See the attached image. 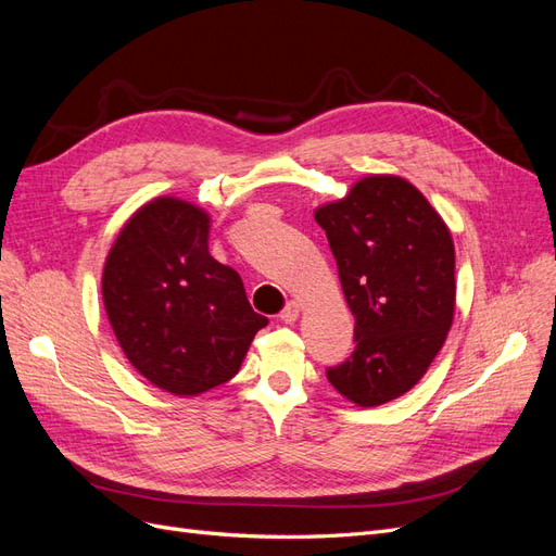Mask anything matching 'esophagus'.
Returning a JSON list of instances; mask_svg holds the SVG:
<instances>
[{"label":"esophagus","instance_id":"obj_1","mask_svg":"<svg viewBox=\"0 0 556 556\" xmlns=\"http://www.w3.org/2000/svg\"><path fill=\"white\" fill-rule=\"evenodd\" d=\"M299 311H301V306L296 304V301H290L288 306H285L282 311H280V319L282 323H288V325H292V323H296V317H299Z\"/></svg>","mask_w":556,"mask_h":556}]
</instances>
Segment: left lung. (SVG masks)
Returning <instances> with one entry per match:
<instances>
[{
  "mask_svg": "<svg viewBox=\"0 0 556 556\" xmlns=\"http://www.w3.org/2000/svg\"><path fill=\"white\" fill-rule=\"evenodd\" d=\"M333 252L355 350L327 380L359 406L406 394L439 355L454 315V245L429 201L399 176H368L315 211Z\"/></svg>",
  "mask_w": 556,
  "mask_h": 556,
  "instance_id": "left-lung-1",
  "label": "left lung"
}]
</instances>
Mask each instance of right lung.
<instances>
[{"mask_svg": "<svg viewBox=\"0 0 556 556\" xmlns=\"http://www.w3.org/2000/svg\"><path fill=\"white\" fill-rule=\"evenodd\" d=\"M208 215L174 197L129 217L104 266L102 294L131 366L160 390L194 396L239 374L268 319L241 276L208 252Z\"/></svg>", "mask_w": 556, "mask_h": 556, "instance_id": "add662e5", "label": "right lung"}]
</instances>
